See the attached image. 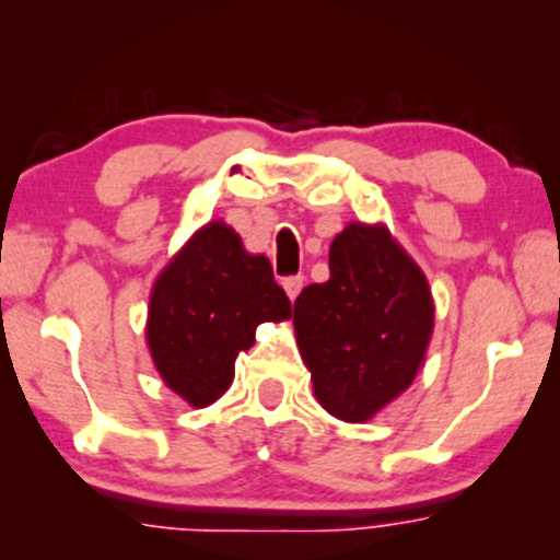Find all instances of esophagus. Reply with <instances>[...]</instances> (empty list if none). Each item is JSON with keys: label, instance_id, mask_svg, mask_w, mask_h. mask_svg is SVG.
Masks as SVG:
<instances>
[{"label": "esophagus", "instance_id": "1", "mask_svg": "<svg viewBox=\"0 0 560 560\" xmlns=\"http://www.w3.org/2000/svg\"><path fill=\"white\" fill-rule=\"evenodd\" d=\"M302 284H305V276H289V279H284V289H287L289 300L298 298Z\"/></svg>", "mask_w": 560, "mask_h": 560}]
</instances>
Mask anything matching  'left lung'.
<instances>
[{
  "label": "left lung",
  "instance_id": "8db88e82",
  "mask_svg": "<svg viewBox=\"0 0 560 560\" xmlns=\"http://www.w3.org/2000/svg\"><path fill=\"white\" fill-rule=\"evenodd\" d=\"M329 271L294 300V334L318 402L363 423L419 374L434 329L432 289L382 223L337 234Z\"/></svg>",
  "mask_w": 560,
  "mask_h": 560
}]
</instances>
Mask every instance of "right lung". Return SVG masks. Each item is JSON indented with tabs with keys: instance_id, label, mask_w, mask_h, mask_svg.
<instances>
[{
	"instance_id": "obj_1",
	"label": "right lung",
	"mask_w": 560,
	"mask_h": 560,
	"mask_svg": "<svg viewBox=\"0 0 560 560\" xmlns=\"http://www.w3.org/2000/svg\"><path fill=\"white\" fill-rule=\"evenodd\" d=\"M289 316L292 302L266 255H249L234 229L213 221L158 276L147 345L163 382L205 408L231 387L236 355L253 347L255 329Z\"/></svg>"
}]
</instances>
